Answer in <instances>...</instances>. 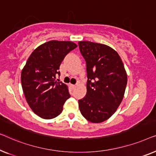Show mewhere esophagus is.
<instances>
[{
    "instance_id": "esophagus-1",
    "label": "esophagus",
    "mask_w": 156,
    "mask_h": 156,
    "mask_svg": "<svg viewBox=\"0 0 156 156\" xmlns=\"http://www.w3.org/2000/svg\"><path fill=\"white\" fill-rule=\"evenodd\" d=\"M71 86L72 87V88H75V87H76V85H73V84H71Z\"/></svg>"
}]
</instances>
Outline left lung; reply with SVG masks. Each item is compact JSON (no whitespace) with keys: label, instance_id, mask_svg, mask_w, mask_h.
Returning <instances> with one entry per match:
<instances>
[{"label":"left lung","instance_id":"8db88e82","mask_svg":"<svg viewBox=\"0 0 156 156\" xmlns=\"http://www.w3.org/2000/svg\"><path fill=\"white\" fill-rule=\"evenodd\" d=\"M80 51L86 61L87 93L78 100L82 115L100 123L112 116L124 98L127 74L117 51L103 44L81 41Z\"/></svg>","mask_w":156,"mask_h":156}]
</instances>
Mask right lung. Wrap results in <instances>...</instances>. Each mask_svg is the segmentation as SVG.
I'll use <instances>...</instances> for the list:
<instances>
[{
	"mask_svg": "<svg viewBox=\"0 0 156 156\" xmlns=\"http://www.w3.org/2000/svg\"><path fill=\"white\" fill-rule=\"evenodd\" d=\"M78 46L73 41L51 40L36 48L22 70L21 83L32 110L42 119H51L63 111L70 98L69 87L57 82L59 67L68 53Z\"/></svg>",
	"mask_w": 156,
	"mask_h": 156,
	"instance_id": "add662e5",
	"label": "right lung"
}]
</instances>
